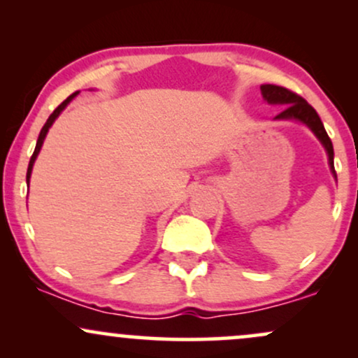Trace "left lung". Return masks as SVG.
<instances>
[{
	"mask_svg": "<svg viewBox=\"0 0 358 358\" xmlns=\"http://www.w3.org/2000/svg\"><path fill=\"white\" fill-rule=\"evenodd\" d=\"M261 92L264 101H268L269 104H279L286 106L282 113H279L274 119H293V121H299L303 124H306L311 131L315 133V136L320 139L324 150H327L328 155V165H330V170L334 176L336 178V171L334 166V145H331V139L328 138L327 131H324V126L320 119L316 110L311 108L308 102L303 99L298 94L291 92L289 89L281 87V85H273V84H264L261 85Z\"/></svg>",
	"mask_w": 358,
	"mask_h": 358,
	"instance_id": "8db88e82",
	"label": "left lung"
}]
</instances>
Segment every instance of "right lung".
I'll use <instances>...</instances> for the list:
<instances>
[{
  "mask_svg": "<svg viewBox=\"0 0 358 358\" xmlns=\"http://www.w3.org/2000/svg\"><path fill=\"white\" fill-rule=\"evenodd\" d=\"M77 94H79V92H73L72 96H69L67 99H65L64 102H62V104L59 106V108H57V109L53 110V113L50 114V117L47 119V122H45V126L42 127V131H40V136H38V141H36L35 151H34V155H31V158H30V163H28V171H27V185L30 183V176H31V170H34V163H35L36 156H38V153H40V150H42L43 139H45V136H47L48 129H50V126L53 124V122H55V119L60 116V113H62V110H64L65 108H67V104H69V102H71V101L73 99V97L77 96Z\"/></svg>",
  "mask_w": 358,
  "mask_h": 358,
  "instance_id": "1",
  "label": "right lung"
}]
</instances>
